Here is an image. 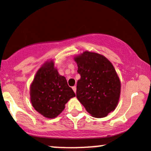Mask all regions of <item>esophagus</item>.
<instances>
[{
    "label": "esophagus",
    "mask_w": 151,
    "mask_h": 151,
    "mask_svg": "<svg viewBox=\"0 0 151 151\" xmlns=\"http://www.w3.org/2000/svg\"><path fill=\"white\" fill-rule=\"evenodd\" d=\"M72 89H73V91H74V93H76V91H77V86H72Z\"/></svg>",
    "instance_id": "1"
}]
</instances>
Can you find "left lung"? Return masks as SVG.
Listing matches in <instances>:
<instances>
[{"label":"left lung","instance_id":"8db88e82","mask_svg":"<svg viewBox=\"0 0 151 151\" xmlns=\"http://www.w3.org/2000/svg\"><path fill=\"white\" fill-rule=\"evenodd\" d=\"M74 60L81 76L77 98L92 116H106L116 109L121 93V82L113 65L103 55L88 51Z\"/></svg>","mask_w":151,"mask_h":151}]
</instances>
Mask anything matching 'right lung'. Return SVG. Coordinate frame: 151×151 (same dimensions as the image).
<instances>
[{
  "instance_id": "right-lung-1",
  "label": "right lung",
  "mask_w": 151,
  "mask_h": 151,
  "mask_svg": "<svg viewBox=\"0 0 151 151\" xmlns=\"http://www.w3.org/2000/svg\"><path fill=\"white\" fill-rule=\"evenodd\" d=\"M52 61L46 62L35 74L30 86V100L36 111L46 118L53 119L75 96L67 79L60 75Z\"/></svg>"
}]
</instances>
